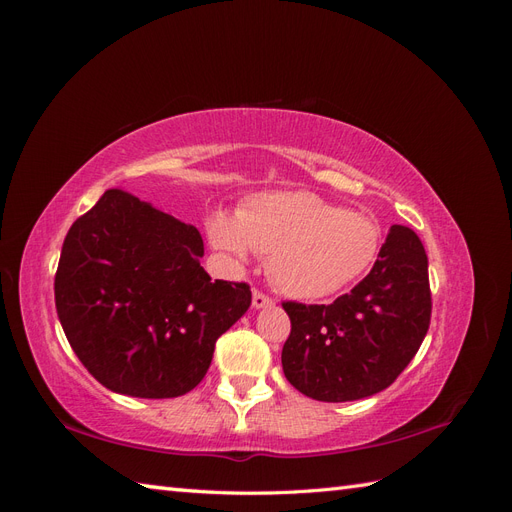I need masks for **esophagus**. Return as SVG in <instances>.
Wrapping results in <instances>:
<instances>
[{
  "instance_id": "34e87169",
  "label": "esophagus",
  "mask_w": 512,
  "mask_h": 512,
  "mask_svg": "<svg viewBox=\"0 0 512 512\" xmlns=\"http://www.w3.org/2000/svg\"><path fill=\"white\" fill-rule=\"evenodd\" d=\"M252 305H254V309H262V307L273 305V299H269L267 294H262L260 290H254L252 292Z\"/></svg>"
}]
</instances>
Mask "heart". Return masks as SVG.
<instances>
[{
	"label": "heart",
	"instance_id": "1",
	"mask_svg": "<svg viewBox=\"0 0 512 512\" xmlns=\"http://www.w3.org/2000/svg\"><path fill=\"white\" fill-rule=\"evenodd\" d=\"M213 250L239 269L254 252L269 256V273L294 299H322L363 275L380 247L378 224L312 192L258 194L232 215L207 224Z\"/></svg>",
	"mask_w": 512,
	"mask_h": 512
}]
</instances>
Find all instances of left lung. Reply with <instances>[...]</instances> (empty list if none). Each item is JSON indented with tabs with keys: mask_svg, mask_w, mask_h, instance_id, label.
<instances>
[{
	"mask_svg": "<svg viewBox=\"0 0 512 512\" xmlns=\"http://www.w3.org/2000/svg\"><path fill=\"white\" fill-rule=\"evenodd\" d=\"M286 380L318 401H354L391 386L421 348L431 318L427 254L408 226H391L363 282L331 305L284 303Z\"/></svg>",
	"mask_w": 512,
	"mask_h": 512,
	"instance_id": "obj_1",
	"label": "left lung"
}]
</instances>
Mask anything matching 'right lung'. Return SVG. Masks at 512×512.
<instances>
[{
  "mask_svg": "<svg viewBox=\"0 0 512 512\" xmlns=\"http://www.w3.org/2000/svg\"><path fill=\"white\" fill-rule=\"evenodd\" d=\"M200 232L106 190L76 220L55 275L57 316L87 371L113 393L166 399L205 378L215 342L252 303L247 284L211 280Z\"/></svg>",
  "mask_w": 512,
  "mask_h": 512,
  "instance_id": "add662e5",
  "label": "right lung"
}]
</instances>
